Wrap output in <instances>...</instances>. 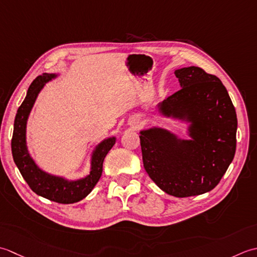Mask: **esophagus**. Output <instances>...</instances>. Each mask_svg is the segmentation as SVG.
<instances>
[{
  "mask_svg": "<svg viewBox=\"0 0 257 257\" xmlns=\"http://www.w3.org/2000/svg\"><path fill=\"white\" fill-rule=\"evenodd\" d=\"M138 125H139V123H134L133 126H134V127H138Z\"/></svg>",
  "mask_w": 257,
  "mask_h": 257,
  "instance_id": "esophagus-1",
  "label": "esophagus"
}]
</instances>
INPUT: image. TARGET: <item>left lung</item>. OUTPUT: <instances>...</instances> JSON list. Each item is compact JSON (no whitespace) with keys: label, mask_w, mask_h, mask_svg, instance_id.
<instances>
[{"label":"left lung","mask_w":257,"mask_h":257,"mask_svg":"<svg viewBox=\"0 0 257 257\" xmlns=\"http://www.w3.org/2000/svg\"><path fill=\"white\" fill-rule=\"evenodd\" d=\"M181 90L158 104L165 118L187 124L190 139L152 126L140 131L144 169L162 191L175 197L201 195L221 181L236 150L237 117L218 77L201 67L175 70Z\"/></svg>","instance_id":"left-lung-1"}]
</instances>
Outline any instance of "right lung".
<instances>
[{
    "label": "right lung",
    "instance_id": "add662e5",
    "mask_svg": "<svg viewBox=\"0 0 257 257\" xmlns=\"http://www.w3.org/2000/svg\"><path fill=\"white\" fill-rule=\"evenodd\" d=\"M59 75L56 73H43L36 77L30 85L24 101L15 115L11 148L14 163L17 164L20 173L31 190L50 201L61 204H72L86 197L96 185L103 172L104 159L108 151L113 148L116 138L115 136L106 138L95 145L91 154L90 173L82 179L69 180L64 176L51 174L42 170L35 163L26 143V125L40 92L43 90L46 83L54 80Z\"/></svg>",
    "mask_w": 257,
    "mask_h": 257
}]
</instances>
